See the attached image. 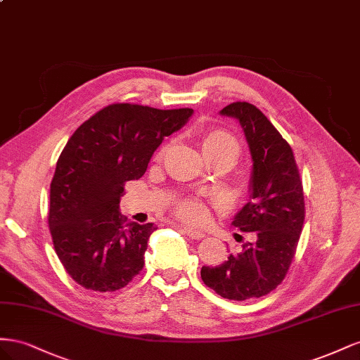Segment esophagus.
<instances>
[{
  "label": "esophagus",
  "instance_id": "obj_1",
  "mask_svg": "<svg viewBox=\"0 0 360 360\" xmlns=\"http://www.w3.org/2000/svg\"><path fill=\"white\" fill-rule=\"evenodd\" d=\"M181 228H182V226H181ZM182 231H184V233L188 235L191 240H202L205 237V233H202L199 231H193L190 228H182Z\"/></svg>",
  "mask_w": 360,
  "mask_h": 360
}]
</instances>
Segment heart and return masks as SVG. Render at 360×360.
<instances>
[{
    "label": "heart",
    "mask_w": 360,
    "mask_h": 360,
    "mask_svg": "<svg viewBox=\"0 0 360 360\" xmlns=\"http://www.w3.org/2000/svg\"><path fill=\"white\" fill-rule=\"evenodd\" d=\"M202 150L208 160L220 155L224 152H237L238 153V141L232 134L224 129H208L202 134ZM174 212L178 217L190 224H202L208 217V210L205 203L199 199L186 198L181 199Z\"/></svg>",
    "instance_id": "1"
}]
</instances>
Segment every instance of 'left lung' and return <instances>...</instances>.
Returning <instances> with one entry per match:
<instances>
[{
	"mask_svg": "<svg viewBox=\"0 0 360 360\" xmlns=\"http://www.w3.org/2000/svg\"><path fill=\"white\" fill-rule=\"evenodd\" d=\"M221 115L238 119L252 160V200L235 215L233 226L255 240L228 261L202 266L203 283L229 300L259 299L288 274L304 223V196L294 152L264 112L249 102H232Z\"/></svg>",
	"mask_w": 360,
	"mask_h": 360,
	"instance_id": "obj_1",
	"label": "left lung"
}]
</instances>
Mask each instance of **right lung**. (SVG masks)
Instances as JSON below:
<instances>
[{
	"label": "right lung",
	"instance_id": "add662e5",
	"mask_svg": "<svg viewBox=\"0 0 360 360\" xmlns=\"http://www.w3.org/2000/svg\"><path fill=\"white\" fill-rule=\"evenodd\" d=\"M191 108L110 104L81 125L61 150L51 181L48 224L66 273L86 290L111 292L143 270L153 223L119 212L125 182L145 174L153 152Z\"/></svg>",
	"mask_w": 360,
	"mask_h": 360
}]
</instances>
